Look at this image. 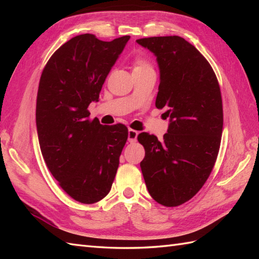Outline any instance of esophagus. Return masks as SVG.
Wrapping results in <instances>:
<instances>
[{
  "label": "esophagus",
  "mask_w": 259,
  "mask_h": 259,
  "mask_svg": "<svg viewBox=\"0 0 259 259\" xmlns=\"http://www.w3.org/2000/svg\"><path fill=\"white\" fill-rule=\"evenodd\" d=\"M138 135H139L138 131H136L134 129H129V131H128V140H129V142H131V144L136 142Z\"/></svg>",
  "instance_id": "obj_1"
}]
</instances>
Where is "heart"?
Returning <instances> with one entry per match:
<instances>
[{
	"label": "heart",
	"instance_id": "1",
	"mask_svg": "<svg viewBox=\"0 0 259 259\" xmlns=\"http://www.w3.org/2000/svg\"><path fill=\"white\" fill-rule=\"evenodd\" d=\"M142 69H152L150 62L144 57H137L135 59V70Z\"/></svg>",
	"mask_w": 259,
	"mask_h": 259
}]
</instances>
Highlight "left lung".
<instances>
[{
	"mask_svg": "<svg viewBox=\"0 0 259 259\" xmlns=\"http://www.w3.org/2000/svg\"><path fill=\"white\" fill-rule=\"evenodd\" d=\"M137 42L157 57L160 84L156 107L166 109L170 119L162 140L139 134L146 151L141 171L158 203L180 206L201 189L216 162L224 123L221 88L206 58L184 37Z\"/></svg>",
	"mask_w": 259,
	"mask_h": 259,
	"instance_id": "8db88e82",
	"label": "left lung"
}]
</instances>
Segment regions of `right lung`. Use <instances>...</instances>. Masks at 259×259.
<instances>
[{"mask_svg": "<svg viewBox=\"0 0 259 259\" xmlns=\"http://www.w3.org/2000/svg\"><path fill=\"white\" fill-rule=\"evenodd\" d=\"M130 36L101 41L81 34L60 47L42 71L36 97V130L42 156L60 187L81 203L106 197L128 139L124 124L90 120L88 107Z\"/></svg>", "mask_w": 259, "mask_h": 259, "instance_id": "1", "label": "right lung"}]
</instances>
